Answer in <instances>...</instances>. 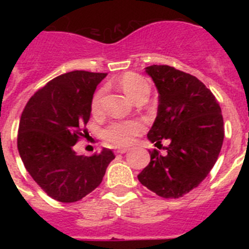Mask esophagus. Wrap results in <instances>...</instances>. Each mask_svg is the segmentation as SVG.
<instances>
[{"label": "esophagus", "instance_id": "obj_1", "mask_svg": "<svg viewBox=\"0 0 249 249\" xmlns=\"http://www.w3.org/2000/svg\"><path fill=\"white\" fill-rule=\"evenodd\" d=\"M126 152H128V148H118V149H116V153H121V155H123V153H126Z\"/></svg>", "mask_w": 249, "mask_h": 249}]
</instances>
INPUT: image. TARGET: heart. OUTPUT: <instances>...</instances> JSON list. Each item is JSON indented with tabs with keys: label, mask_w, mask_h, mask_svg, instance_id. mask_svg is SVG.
Returning <instances> with one entry per match:
<instances>
[{
	"label": "heart",
	"mask_w": 249,
	"mask_h": 249,
	"mask_svg": "<svg viewBox=\"0 0 249 249\" xmlns=\"http://www.w3.org/2000/svg\"><path fill=\"white\" fill-rule=\"evenodd\" d=\"M120 85L123 91L128 94L132 100L138 101L142 97H147L149 92V86L143 77L137 73L123 74L120 80ZM103 91L100 89L93 94L91 101L92 112L97 113L101 109ZM144 124L138 120L128 121H113L103 128L102 137L107 143L116 147H127L132 143V141L138 133L143 131Z\"/></svg>",
	"instance_id": "b5f03b06"
}]
</instances>
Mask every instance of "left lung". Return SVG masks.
<instances>
[{
  "instance_id": "8db88e82",
  "label": "left lung",
  "mask_w": 249,
  "mask_h": 249,
  "mask_svg": "<svg viewBox=\"0 0 249 249\" xmlns=\"http://www.w3.org/2000/svg\"><path fill=\"white\" fill-rule=\"evenodd\" d=\"M158 89L157 117L148 140H169L166 153L149 151L148 166L138 181L163 198H179L211 172L224 138L218 101L197 77L167 65L146 68Z\"/></svg>"
}]
</instances>
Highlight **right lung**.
<instances>
[{
  "label": "right lung",
  "mask_w": 249,
  "mask_h": 249,
  "mask_svg": "<svg viewBox=\"0 0 249 249\" xmlns=\"http://www.w3.org/2000/svg\"><path fill=\"white\" fill-rule=\"evenodd\" d=\"M105 77L89 71L61 74L36 91L21 114L17 148L22 162L56 201L72 203L91 193L114 158L107 148L89 157L73 151L87 135L92 97Z\"/></svg>",
  "instance_id": "add662e5"
}]
</instances>
